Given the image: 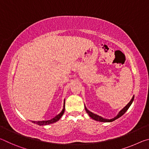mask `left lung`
Segmentation results:
<instances>
[{"instance_id": "left-lung-1", "label": "left lung", "mask_w": 149, "mask_h": 149, "mask_svg": "<svg viewBox=\"0 0 149 149\" xmlns=\"http://www.w3.org/2000/svg\"><path fill=\"white\" fill-rule=\"evenodd\" d=\"M133 99H134V96H133V98L132 99V100H130V102L128 103V104L125 106V107L123 108V109L120 111V112H119V114H118V116L116 117H115L114 118H113V119H111V120H108V119H105V118H103L102 117L99 116H98L97 114H93V112H90L89 110H88L86 107H85V110H86V112L88 114H89V116L93 118V120H95L96 121H99V122H113V121H114L115 120L118 119V118H119L120 117L122 116V115H123L125 113L126 111H127L128 110V108H130V107L131 106V104H132V102L133 101Z\"/></svg>"}]
</instances>
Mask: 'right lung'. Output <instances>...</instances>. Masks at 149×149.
Here are the masks:
<instances>
[{"label":"right lung","mask_w":149,"mask_h":149,"mask_svg":"<svg viewBox=\"0 0 149 149\" xmlns=\"http://www.w3.org/2000/svg\"><path fill=\"white\" fill-rule=\"evenodd\" d=\"M64 110H65V102H64V108H63L62 111L58 115H57L56 117H54V118H52V119L50 120L38 121V122H35V121H32V122L33 123H37V125H48V124H50V123H54V122H57V121H58L60 118L62 117V116L63 115V114H64Z\"/></svg>","instance_id":"obj_1"}]
</instances>
